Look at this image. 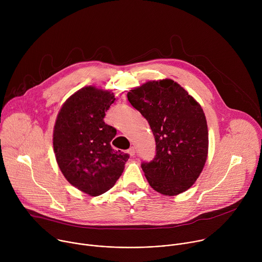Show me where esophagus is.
Returning a JSON list of instances; mask_svg holds the SVG:
<instances>
[{
    "label": "esophagus",
    "instance_id": "1",
    "mask_svg": "<svg viewBox=\"0 0 262 262\" xmlns=\"http://www.w3.org/2000/svg\"><path fill=\"white\" fill-rule=\"evenodd\" d=\"M127 154L130 156V157H134L136 155V149L135 147H130L128 150H127Z\"/></svg>",
    "mask_w": 262,
    "mask_h": 262
}]
</instances>
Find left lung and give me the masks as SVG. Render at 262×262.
<instances>
[{
  "label": "left lung",
  "mask_w": 262,
  "mask_h": 262,
  "mask_svg": "<svg viewBox=\"0 0 262 262\" xmlns=\"http://www.w3.org/2000/svg\"><path fill=\"white\" fill-rule=\"evenodd\" d=\"M132 105L146 118L157 144L142 169L151 188L165 196L189 190L208 155V129L200 103L171 79L148 81L128 91Z\"/></svg>",
  "instance_id": "8db88e82"
}]
</instances>
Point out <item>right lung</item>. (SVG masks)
<instances>
[{
	"label": "right lung",
	"instance_id": "1",
	"mask_svg": "<svg viewBox=\"0 0 262 262\" xmlns=\"http://www.w3.org/2000/svg\"><path fill=\"white\" fill-rule=\"evenodd\" d=\"M115 99L113 92L86 86L66 99L55 122L57 164L67 181L89 196L113 188L129 158L112 148L116 129L103 121Z\"/></svg>",
	"mask_w": 262,
	"mask_h": 262
}]
</instances>
